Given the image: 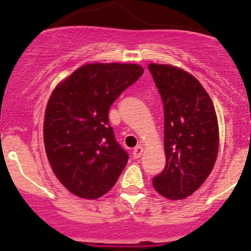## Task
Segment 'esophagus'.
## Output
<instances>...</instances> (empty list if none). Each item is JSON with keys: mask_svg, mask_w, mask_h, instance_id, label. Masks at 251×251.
I'll use <instances>...</instances> for the list:
<instances>
[{"mask_svg": "<svg viewBox=\"0 0 251 251\" xmlns=\"http://www.w3.org/2000/svg\"><path fill=\"white\" fill-rule=\"evenodd\" d=\"M144 152V147L143 146H136L133 151V157L134 158H140L141 154Z\"/></svg>", "mask_w": 251, "mask_h": 251, "instance_id": "esophagus-1", "label": "esophagus"}]
</instances>
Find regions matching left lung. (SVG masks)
Here are the masks:
<instances>
[{"label": "left lung", "mask_w": 251, "mask_h": 251, "mask_svg": "<svg viewBox=\"0 0 251 251\" xmlns=\"http://www.w3.org/2000/svg\"><path fill=\"white\" fill-rule=\"evenodd\" d=\"M164 106L165 168L153 187L172 201L202 186L215 165L219 125L210 97L196 77L172 65H149Z\"/></svg>", "instance_id": "left-lung-1"}]
</instances>
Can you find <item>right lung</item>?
I'll return each instance as SVG.
<instances>
[{
    "mask_svg": "<svg viewBox=\"0 0 251 251\" xmlns=\"http://www.w3.org/2000/svg\"><path fill=\"white\" fill-rule=\"evenodd\" d=\"M143 74L138 64L90 63L54 88L45 113V149L54 174L72 195L101 197L125 169L128 153L116 141L108 110Z\"/></svg>",
    "mask_w": 251,
    "mask_h": 251,
    "instance_id": "right-lung-1",
    "label": "right lung"
}]
</instances>
